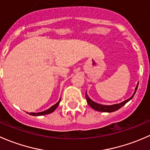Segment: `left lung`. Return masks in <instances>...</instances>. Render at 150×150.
Wrapping results in <instances>:
<instances>
[{
    "label": "left lung",
    "mask_w": 150,
    "mask_h": 150,
    "mask_svg": "<svg viewBox=\"0 0 150 150\" xmlns=\"http://www.w3.org/2000/svg\"><path fill=\"white\" fill-rule=\"evenodd\" d=\"M138 85H139V83L137 84V86H136L135 91H134V93L133 94V95L132 97H131L130 98H129L128 100H125V101L122 102V103H118V104L112 105H105L99 104V103H95V102L92 101V100H91V99L89 98V97H88L87 94H86V92L85 97H86V102H87L88 105H89L92 108L95 109V110L100 111V112H114V111H115V110H117L123 107L124 105H126V103H127L129 101V100H132V99L133 98V97H134V95H135L136 92H137V88H138Z\"/></svg>",
    "instance_id": "1"
}]
</instances>
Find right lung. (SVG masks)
<instances>
[{
	"label": "right lung",
	"instance_id": "obj_1",
	"mask_svg": "<svg viewBox=\"0 0 150 150\" xmlns=\"http://www.w3.org/2000/svg\"><path fill=\"white\" fill-rule=\"evenodd\" d=\"M60 102H61V99L59 100V101L58 102V103H56V104H55L54 105H52V107H50V108L46 110L45 111H42V112H28L29 115H35V116H39V115H47V114H50L51 113V112H53L54 110H55V109L57 108V107L58 106V105H59Z\"/></svg>",
	"mask_w": 150,
	"mask_h": 150
}]
</instances>
